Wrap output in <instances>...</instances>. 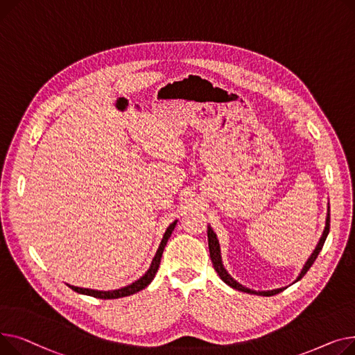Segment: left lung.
<instances>
[{
  "mask_svg": "<svg viewBox=\"0 0 355 355\" xmlns=\"http://www.w3.org/2000/svg\"><path fill=\"white\" fill-rule=\"evenodd\" d=\"M328 232H329V211H328V216H327V225H325V229H324V234H322V236H321V239H320V242H318V245H317V248H315V251L312 252V255H311L309 259L306 261V263H305L304 269L301 270V274H300V277L297 278V281H300V279L308 272V269L312 266V263L315 262L317 257L320 255L321 249H322V246H324V243H325V239H327V236H328ZM207 242H209V254H211V259H212L214 268H215V270L218 272V275L220 277V279H222L223 282H226L229 286H232L234 289H238V291H242V293H246V294H257V295H262V297L275 295V294H279L281 291L285 289V288H278V289H274V291H261V293H257V291H252V289H248V288L242 286L241 284H238V282L225 270V268H223V265H222V261H220L219 243H218V239H216L215 232L212 231L211 227H207ZM297 281H295V282H297Z\"/></svg>",
  "mask_w": 355,
  "mask_h": 355,
  "instance_id": "1",
  "label": "left lung"
}]
</instances>
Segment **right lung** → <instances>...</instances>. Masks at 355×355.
I'll return each mask as SVG.
<instances>
[{
	"label": "right lung",
	"instance_id": "obj_1",
	"mask_svg": "<svg viewBox=\"0 0 355 355\" xmlns=\"http://www.w3.org/2000/svg\"><path fill=\"white\" fill-rule=\"evenodd\" d=\"M175 225H176V220L173 223H171V226L168 227V231L164 232L163 235V239L160 242V246L157 249V252L152 261V265L149 268L148 272H146L140 279L135 281L132 285H128L124 288H120V289H114V291H94V289H87V288H78V286H73V285H69L73 291H76V293L78 294H85V295H90V297H96V298H100V300H116V298H121V297H129V295H133L136 293H139V291H141L143 288L148 286L152 279L155 278L157 269H159V265H160V259H162V254L164 251V246H166V242H168V239L171 238L173 229H175Z\"/></svg>",
	"mask_w": 355,
	"mask_h": 355
}]
</instances>
